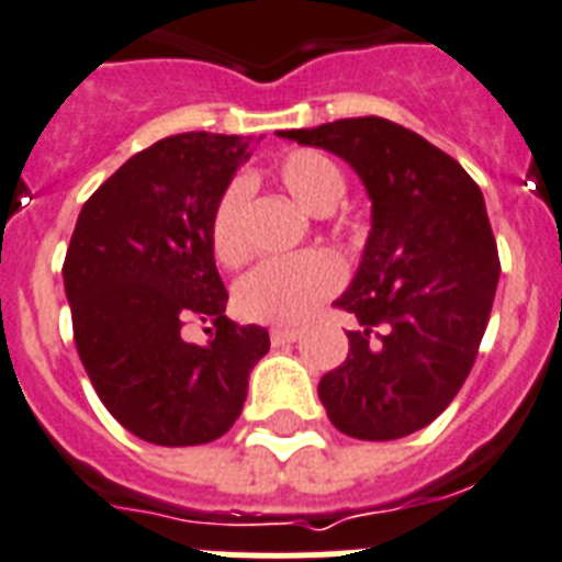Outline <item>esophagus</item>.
Here are the masks:
<instances>
[{
  "mask_svg": "<svg viewBox=\"0 0 562 562\" xmlns=\"http://www.w3.org/2000/svg\"><path fill=\"white\" fill-rule=\"evenodd\" d=\"M300 336H302V328H294V325H280V328H271V341H274V345L296 341Z\"/></svg>",
  "mask_w": 562,
  "mask_h": 562,
  "instance_id": "34e87169",
  "label": "esophagus"
}]
</instances>
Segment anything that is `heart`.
<instances>
[{"mask_svg": "<svg viewBox=\"0 0 562 562\" xmlns=\"http://www.w3.org/2000/svg\"><path fill=\"white\" fill-rule=\"evenodd\" d=\"M274 178L302 209L325 214L345 194V175L319 149H288L277 158ZM246 180L234 178L221 192L209 217V248L223 268H237L248 257L243 232ZM345 271L328 251H302L294 257H274L248 271L234 288V305L240 316L266 325H294L308 319L322 302L341 288Z\"/></svg>", "mask_w": 562, "mask_h": 562, "instance_id": "1", "label": "heart"}]
</instances>
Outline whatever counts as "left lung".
<instances>
[{
    "label": "left lung",
    "instance_id": "obj_1",
    "mask_svg": "<svg viewBox=\"0 0 562 562\" xmlns=\"http://www.w3.org/2000/svg\"><path fill=\"white\" fill-rule=\"evenodd\" d=\"M282 138L353 166L373 228L336 308L356 319L348 359L322 375L339 432L393 441L436 422L467 382L495 300V234L484 194L456 158L387 119H339Z\"/></svg>",
    "mask_w": 562,
    "mask_h": 562
}]
</instances>
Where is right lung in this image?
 Here are the masks:
<instances>
[{"label": "right lung", "mask_w": 562, "mask_h": 562, "mask_svg": "<svg viewBox=\"0 0 562 562\" xmlns=\"http://www.w3.org/2000/svg\"><path fill=\"white\" fill-rule=\"evenodd\" d=\"M254 138L183 133L126 160L78 214L65 257L72 339L112 418L160 447L226 436L268 330L226 319L209 217ZM189 321L213 339L187 342Z\"/></svg>", "instance_id": "obj_1"}]
</instances>
